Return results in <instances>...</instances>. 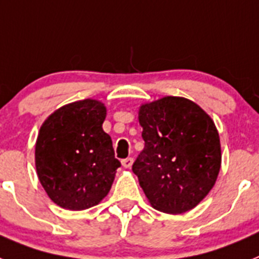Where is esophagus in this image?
<instances>
[{
    "label": "esophagus",
    "instance_id": "esophagus-1",
    "mask_svg": "<svg viewBox=\"0 0 259 259\" xmlns=\"http://www.w3.org/2000/svg\"><path fill=\"white\" fill-rule=\"evenodd\" d=\"M121 163H122V166L125 168H130L132 164H133V158H125V159L121 160Z\"/></svg>",
    "mask_w": 259,
    "mask_h": 259
}]
</instances>
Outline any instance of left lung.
I'll use <instances>...</instances> for the list:
<instances>
[{
    "label": "left lung",
    "instance_id": "left-lung-1",
    "mask_svg": "<svg viewBox=\"0 0 259 259\" xmlns=\"http://www.w3.org/2000/svg\"><path fill=\"white\" fill-rule=\"evenodd\" d=\"M145 147L132 170L155 209H192L214 186L221 166L220 138L199 105L167 96L140 109Z\"/></svg>",
    "mask_w": 259,
    "mask_h": 259
}]
</instances>
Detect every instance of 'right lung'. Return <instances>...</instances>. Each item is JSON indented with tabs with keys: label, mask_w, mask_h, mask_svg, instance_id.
Masks as SVG:
<instances>
[{
	"label": "right lung",
	"mask_w": 259,
	"mask_h": 259,
	"mask_svg": "<svg viewBox=\"0 0 259 259\" xmlns=\"http://www.w3.org/2000/svg\"><path fill=\"white\" fill-rule=\"evenodd\" d=\"M105 106L81 100L54 112L39 130L35 166L40 184L59 207L81 210L108 195L116 171L112 138L103 130Z\"/></svg>",
	"instance_id": "obj_1"
}]
</instances>
